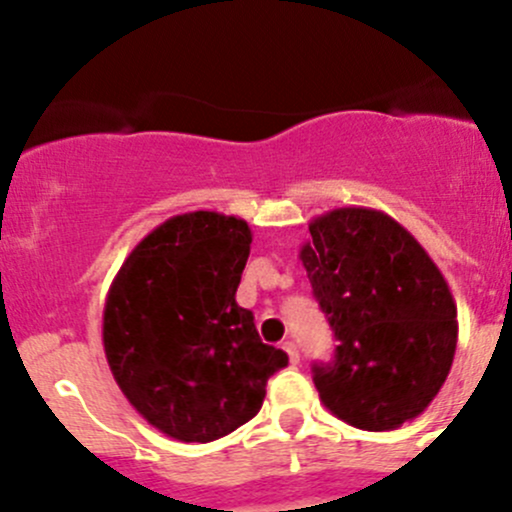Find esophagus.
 <instances>
[{
	"mask_svg": "<svg viewBox=\"0 0 512 512\" xmlns=\"http://www.w3.org/2000/svg\"><path fill=\"white\" fill-rule=\"evenodd\" d=\"M282 349H285V352L289 354V361H292V364H297L299 361V352H297V344L292 342V339H287V342H282Z\"/></svg>",
	"mask_w": 512,
	"mask_h": 512,
	"instance_id": "esophagus-1",
	"label": "esophagus"
}]
</instances>
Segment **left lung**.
Wrapping results in <instances>:
<instances>
[{
	"label": "left lung",
	"instance_id": "left-lung-1",
	"mask_svg": "<svg viewBox=\"0 0 512 512\" xmlns=\"http://www.w3.org/2000/svg\"><path fill=\"white\" fill-rule=\"evenodd\" d=\"M299 250L339 347L314 364L322 404L349 426L389 431L441 391L458 342L456 302L421 242L374 208H334Z\"/></svg>",
	"mask_w": 512,
	"mask_h": 512
}]
</instances>
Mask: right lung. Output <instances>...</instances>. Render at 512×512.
<instances>
[{"instance_id": "obj_1", "label": "right lung", "mask_w": 512, "mask_h": 512, "mask_svg": "<svg viewBox=\"0 0 512 512\" xmlns=\"http://www.w3.org/2000/svg\"><path fill=\"white\" fill-rule=\"evenodd\" d=\"M252 230L195 210L148 232L123 260L103 304V352L118 389L153 428L208 443L257 416L287 366L235 302Z\"/></svg>"}]
</instances>
